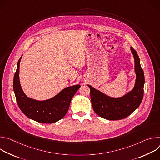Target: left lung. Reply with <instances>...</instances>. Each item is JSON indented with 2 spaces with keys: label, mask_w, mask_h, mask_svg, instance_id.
I'll return each mask as SVG.
<instances>
[{
  "label": "left lung",
  "mask_w": 160,
  "mask_h": 160,
  "mask_svg": "<svg viewBox=\"0 0 160 160\" xmlns=\"http://www.w3.org/2000/svg\"><path fill=\"white\" fill-rule=\"evenodd\" d=\"M135 60L136 80L134 88L130 92L119 98L109 97L90 85L91 102L95 112L99 117L109 120L123 119L140 106L144 96V75L137 52L130 48Z\"/></svg>",
  "instance_id": "obj_1"
}]
</instances>
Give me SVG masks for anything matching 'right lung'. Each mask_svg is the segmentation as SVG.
Listing matches in <instances>:
<instances>
[{
    "label": "right lung",
    "mask_w": 160,
    "mask_h": 160,
    "mask_svg": "<svg viewBox=\"0 0 160 160\" xmlns=\"http://www.w3.org/2000/svg\"><path fill=\"white\" fill-rule=\"evenodd\" d=\"M19 58L13 81V89L18 106L29 118L42 123H52L62 118L66 114L72 98L80 87V85L68 87L54 98L46 101H37L28 98L19 83Z\"/></svg>",
    "instance_id": "1"
}]
</instances>
